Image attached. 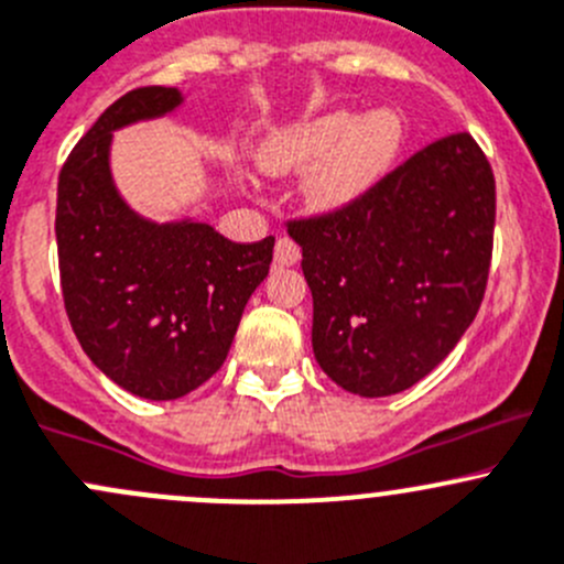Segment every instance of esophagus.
Returning a JSON list of instances; mask_svg holds the SVG:
<instances>
[{
	"instance_id": "obj_1",
	"label": "esophagus",
	"mask_w": 564,
	"mask_h": 564,
	"mask_svg": "<svg viewBox=\"0 0 564 564\" xmlns=\"http://www.w3.org/2000/svg\"><path fill=\"white\" fill-rule=\"evenodd\" d=\"M299 258H301V249L293 238L284 236L276 241V247H274V263L276 265H284V269H288V265L299 263Z\"/></svg>"
}]
</instances>
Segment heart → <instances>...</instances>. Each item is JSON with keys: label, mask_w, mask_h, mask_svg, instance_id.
I'll return each instance as SVG.
<instances>
[{"label": "heart", "mask_w": 564, "mask_h": 564, "mask_svg": "<svg viewBox=\"0 0 564 564\" xmlns=\"http://www.w3.org/2000/svg\"><path fill=\"white\" fill-rule=\"evenodd\" d=\"M403 122L394 111L354 117L345 109L280 128L260 142L258 166L271 177H301V199L315 214H343L367 197L394 164Z\"/></svg>", "instance_id": "b5f03b06"}]
</instances>
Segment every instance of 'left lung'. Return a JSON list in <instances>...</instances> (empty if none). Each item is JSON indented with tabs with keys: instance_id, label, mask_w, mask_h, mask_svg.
Segmentation results:
<instances>
[{
	"instance_id": "8db88e82",
	"label": "left lung",
	"mask_w": 564,
	"mask_h": 564,
	"mask_svg": "<svg viewBox=\"0 0 564 564\" xmlns=\"http://www.w3.org/2000/svg\"><path fill=\"white\" fill-rule=\"evenodd\" d=\"M494 221V172L469 133L427 144L343 214L290 221L321 370L389 398L442 365L482 304Z\"/></svg>"
}]
</instances>
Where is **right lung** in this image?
Here are the masks:
<instances>
[{"label": "right lung", "instance_id": "add662e5", "mask_svg": "<svg viewBox=\"0 0 564 564\" xmlns=\"http://www.w3.org/2000/svg\"><path fill=\"white\" fill-rule=\"evenodd\" d=\"M183 104L139 87L70 150L57 183V252L68 321L109 381L144 400L203 387L230 354L243 306L269 276L274 236L236 243L197 219L137 214L111 177V139Z\"/></svg>", "mask_w": 564, "mask_h": 564}]
</instances>
